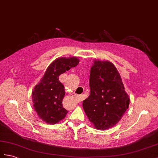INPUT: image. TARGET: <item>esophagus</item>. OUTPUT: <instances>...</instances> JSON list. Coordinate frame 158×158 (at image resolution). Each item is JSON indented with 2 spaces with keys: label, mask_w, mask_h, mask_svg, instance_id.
<instances>
[{
  "label": "esophagus",
  "mask_w": 158,
  "mask_h": 158,
  "mask_svg": "<svg viewBox=\"0 0 158 158\" xmlns=\"http://www.w3.org/2000/svg\"><path fill=\"white\" fill-rule=\"evenodd\" d=\"M76 98L77 100H78V101L80 100V97H79V96H76Z\"/></svg>",
  "instance_id": "1"
}]
</instances>
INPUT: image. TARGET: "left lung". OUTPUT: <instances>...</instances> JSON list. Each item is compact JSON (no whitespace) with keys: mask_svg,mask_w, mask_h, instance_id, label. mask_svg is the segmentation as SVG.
I'll use <instances>...</instances> for the list:
<instances>
[{"mask_svg":"<svg viewBox=\"0 0 158 158\" xmlns=\"http://www.w3.org/2000/svg\"><path fill=\"white\" fill-rule=\"evenodd\" d=\"M89 85L90 96L82 104L84 112L96 129L113 127L128 109L130 101L117 69L109 61L94 60Z\"/></svg>","mask_w":158,"mask_h":158,"instance_id":"left-lung-1","label":"left lung"}]
</instances>
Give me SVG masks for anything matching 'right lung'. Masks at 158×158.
<instances>
[{"instance_id":"add662e5","label":"right lung","mask_w":158,"mask_h":158,"mask_svg":"<svg viewBox=\"0 0 158 158\" xmlns=\"http://www.w3.org/2000/svg\"><path fill=\"white\" fill-rule=\"evenodd\" d=\"M79 61L75 57L55 60L47 68L40 82L34 88L32 92L33 108L39 117L47 123H57L68 113L62 105L65 90L59 76L71 68L76 67Z\"/></svg>"}]
</instances>
